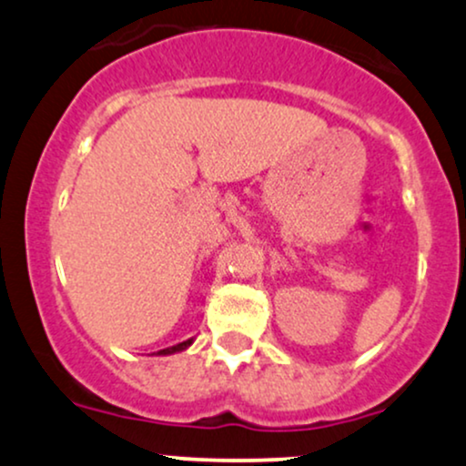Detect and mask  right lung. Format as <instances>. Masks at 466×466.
<instances>
[{
  "instance_id": "1",
  "label": "right lung",
  "mask_w": 466,
  "mask_h": 466,
  "mask_svg": "<svg viewBox=\"0 0 466 466\" xmlns=\"http://www.w3.org/2000/svg\"><path fill=\"white\" fill-rule=\"evenodd\" d=\"M190 344H192V339H186V341H181V344H175V346H170V349L157 350V352H155V355H175V352H181V350H186V349H188Z\"/></svg>"
}]
</instances>
